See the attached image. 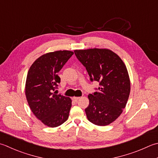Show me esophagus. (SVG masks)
Returning <instances> with one entry per match:
<instances>
[{
	"label": "esophagus",
	"instance_id": "34e87169",
	"mask_svg": "<svg viewBox=\"0 0 158 158\" xmlns=\"http://www.w3.org/2000/svg\"><path fill=\"white\" fill-rule=\"evenodd\" d=\"M79 98L80 97H73V100L75 101H77V100L79 99Z\"/></svg>",
	"mask_w": 158,
	"mask_h": 158
}]
</instances>
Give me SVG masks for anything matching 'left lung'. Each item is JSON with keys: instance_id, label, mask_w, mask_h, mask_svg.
Wrapping results in <instances>:
<instances>
[{"instance_id": "8db88e82", "label": "left lung", "mask_w": 158, "mask_h": 158, "mask_svg": "<svg viewBox=\"0 0 158 158\" xmlns=\"http://www.w3.org/2000/svg\"><path fill=\"white\" fill-rule=\"evenodd\" d=\"M75 54L92 81H98L100 87L89 94V106L85 114L89 122L98 126H106L121 114L126 106L130 81L127 70L118 55L108 49L91 48L75 50Z\"/></svg>"}]
</instances>
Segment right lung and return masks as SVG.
Segmentation results:
<instances>
[{
    "label": "right lung",
    "mask_w": 158,
    "mask_h": 158,
    "mask_svg": "<svg viewBox=\"0 0 158 158\" xmlns=\"http://www.w3.org/2000/svg\"><path fill=\"white\" fill-rule=\"evenodd\" d=\"M74 52L58 51L42 55L34 61L27 74L25 94L29 106L37 118L50 127L66 121L72 106L69 97L56 94L60 83L58 73Z\"/></svg>",
    "instance_id": "1"
}]
</instances>
